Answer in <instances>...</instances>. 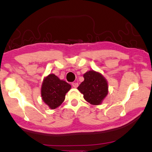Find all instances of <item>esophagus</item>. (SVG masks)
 <instances>
[{
    "instance_id": "obj_1",
    "label": "esophagus",
    "mask_w": 152,
    "mask_h": 152,
    "mask_svg": "<svg viewBox=\"0 0 152 152\" xmlns=\"http://www.w3.org/2000/svg\"><path fill=\"white\" fill-rule=\"evenodd\" d=\"M72 86H73V87H75V88H77V87L79 86V84L77 83H76V82H75V83L74 82V83H72Z\"/></svg>"
}]
</instances>
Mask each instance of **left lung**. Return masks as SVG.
I'll use <instances>...</instances> for the list:
<instances>
[{
    "label": "left lung",
    "mask_w": 152,
    "mask_h": 152,
    "mask_svg": "<svg viewBox=\"0 0 152 152\" xmlns=\"http://www.w3.org/2000/svg\"><path fill=\"white\" fill-rule=\"evenodd\" d=\"M84 81L78 87L84 99L92 105H99L108 93L107 83L100 73L89 71L83 75Z\"/></svg>",
    "instance_id": "8db88e82"
}]
</instances>
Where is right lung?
<instances>
[{"label": "right lung", "mask_w": 152, "mask_h": 152, "mask_svg": "<svg viewBox=\"0 0 152 152\" xmlns=\"http://www.w3.org/2000/svg\"><path fill=\"white\" fill-rule=\"evenodd\" d=\"M71 87V85L66 81L60 80L54 74H50L42 85V100L50 109L57 108L64 102L65 94Z\"/></svg>", "instance_id": "add662e5"}]
</instances>
